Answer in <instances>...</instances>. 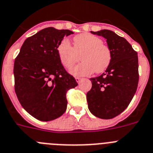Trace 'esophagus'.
Wrapping results in <instances>:
<instances>
[{"instance_id": "obj_1", "label": "esophagus", "mask_w": 153, "mask_h": 153, "mask_svg": "<svg viewBox=\"0 0 153 153\" xmlns=\"http://www.w3.org/2000/svg\"><path fill=\"white\" fill-rule=\"evenodd\" d=\"M75 80H76V82H78V84H79L80 82H82V78H78V77H76V78H75Z\"/></svg>"}]
</instances>
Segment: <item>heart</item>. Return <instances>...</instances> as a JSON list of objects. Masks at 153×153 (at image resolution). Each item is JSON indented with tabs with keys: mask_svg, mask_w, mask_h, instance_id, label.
I'll list each match as a JSON object with an SVG mask.
<instances>
[{
	"mask_svg": "<svg viewBox=\"0 0 153 153\" xmlns=\"http://www.w3.org/2000/svg\"><path fill=\"white\" fill-rule=\"evenodd\" d=\"M102 39L91 33H81L74 37V47L67 39L59 42L57 53L60 62L65 68H71L79 60L82 62L70 71L74 76H86L94 71L101 73L111 60V50L102 43Z\"/></svg>",
	"mask_w": 153,
	"mask_h": 153,
	"instance_id": "1",
	"label": "heart"
}]
</instances>
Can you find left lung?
Listing matches in <instances>:
<instances>
[{
    "label": "left lung",
    "mask_w": 153,
    "mask_h": 153,
    "mask_svg": "<svg viewBox=\"0 0 153 153\" xmlns=\"http://www.w3.org/2000/svg\"><path fill=\"white\" fill-rule=\"evenodd\" d=\"M91 33L105 38L111 60L101 75L91 78L87 93L90 112L100 119H112L123 112L133 99L139 82L138 56L126 39L109 30Z\"/></svg>",
    "instance_id": "obj_1"
}]
</instances>
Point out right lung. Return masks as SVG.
Here are the masks:
<instances>
[{
    "instance_id": "right-lung-1",
    "label": "right lung",
    "mask_w": 153,
    "mask_h": 153,
    "mask_svg": "<svg viewBox=\"0 0 153 153\" xmlns=\"http://www.w3.org/2000/svg\"><path fill=\"white\" fill-rule=\"evenodd\" d=\"M68 30L47 27L24 41L13 66L15 92L23 109L41 121L59 117L67 108L66 92L78 85L63 67L57 47Z\"/></svg>"
}]
</instances>
